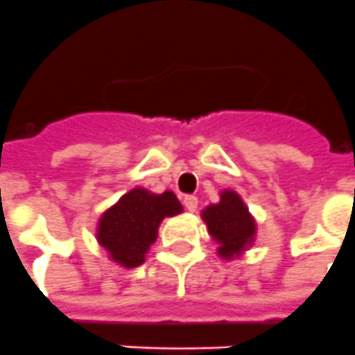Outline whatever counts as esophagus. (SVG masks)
Instances as JSON below:
<instances>
[{
  "label": "esophagus",
  "instance_id": "obj_1",
  "mask_svg": "<svg viewBox=\"0 0 355 355\" xmlns=\"http://www.w3.org/2000/svg\"><path fill=\"white\" fill-rule=\"evenodd\" d=\"M183 202H184V208H187L190 213L197 211V205H199V200H197L196 196H187L183 199Z\"/></svg>",
  "mask_w": 355,
  "mask_h": 355
}]
</instances>
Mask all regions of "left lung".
I'll return each instance as SVG.
<instances>
[{
  "mask_svg": "<svg viewBox=\"0 0 355 355\" xmlns=\"http://www.w3.org/2000/svg\"><path fill=\"white\" fill-rule=\"evenodd\" d=\"M200 216L208 225V233L220 245V258H238L247 247L252 245L256 222L241 197L233 190H224L220 193V202L209 205Z\"/></svg>",
  "mask_w": 355,
  "mask_h": 355,
  "instance_id": "8db88e82",
  "label": "left lung"
}]
</instances>
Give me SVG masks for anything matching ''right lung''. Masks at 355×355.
Masks as SVG:
<instances>
[{"label": "right lung", "instance_id": "1", "mask_svg": "<svg viewBox=\"0 0 355 355\" xmlns=\"http://www.w3.org/2000/svg\"><path fill=\"white\" fill-rule=\"evenodd\" d=\"M181 211L183 206L171 190L153 193L146 188H133L103 213L97 224V241L115 263L135 268L146 261L163 218Z\"/></svg>", "mask_w": 355, "mask_h": 355}]
</instances>
